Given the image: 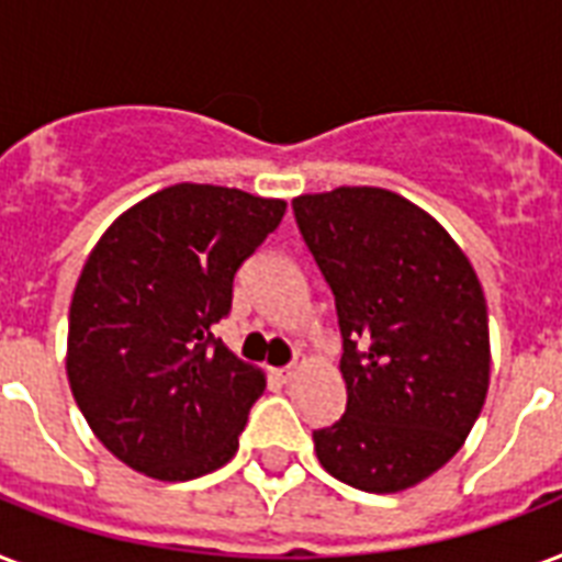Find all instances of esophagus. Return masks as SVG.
<instances>
[{"instance_id": "1", "label": "esophagus", "mask_w": 562, "mask_h": 562, "mask_svg": "<svg viewBox=\"0 0 562 562\" xmlns=\"http://www.w3.org/2000/svg\"><path fill=\"white\" fill-rule=\"evenodd\" d=\"M303 368H306V356H297V359L291 361L289 368H282L277 375H280L282 382H294V379H297L300 370H303Z\"/></svg>"}]
</instances>
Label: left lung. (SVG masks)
<instances>
[{
	"mask_svg": "<svg viewBox=\"0 0 562 562\" xmlns=\"http://www.w3.org/2000/svg\"><path fill=\"white\" fill-rule=\"evenodd\" d=\"M333 289L347 411L317 428L324 470L364 493L408 490L463 446L490 387L487 300L428 212L375 187L291 201Z\"/></svg>",
	"mask_w": 562,
	"mask_h": 562,
	"instance_id": "1",
	"label": "left lung"
}]
</instances>
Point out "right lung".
I'll return each mask as SVG.
<instances>
[{
	"mask_svg": "<svg viewBox=\"0 0 562 562\" xmlns=\"http://www.w3.org/2000/svg\"><path fill=\"white\" fill-rule=\"evenodd\" d=\"M285 201L178 183L119 215L69 306L66 373L101 443L131 470L189 481L236 454L265 373L212 335L233 277Z\"/></svg>",
	"mask_w": 562,
	"mask_h": 562,
	"instance_id": "right-lung-1",
	"label": "right lung"
}]
</instances>
